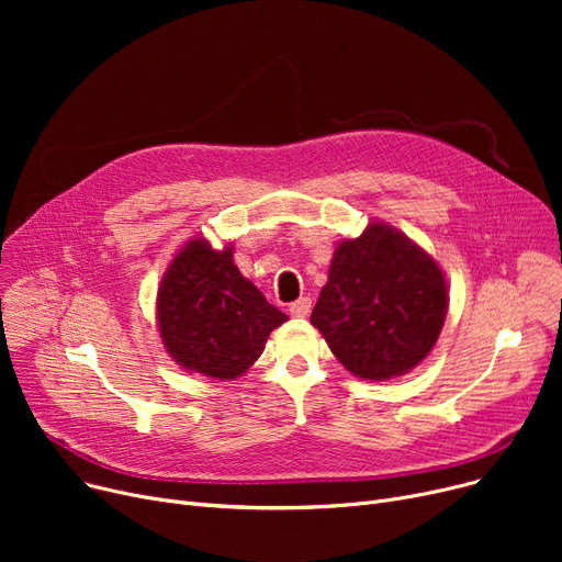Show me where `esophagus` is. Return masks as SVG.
<instances>
[{
  "instance_id": "34e87169",
  "label": "esophagus",
  "mask_w": 562,
  "mask_h": 562,
  "mask_svg": "<svg viewBox=\"0 0 562 562\" xmlns=\"http://www.w3.org/2000/svg\"><path fill=\"white\" fill-rule=\"evenodd\" d=\"M310 312H312V301H310V299H299L296 303L289 305V314H291V316L305 318V316H310Z\"/></svg>"
}]
</instances>
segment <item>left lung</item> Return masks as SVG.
Wrapping results in <instances>:
<instances>
[{"instance_id":"1","label":"left lung","mask_w":562,"mask_h":562,"mask_svg":"<svg viewBox=\"0 0 562 562\" xmlns=\"http://www.w3.org/2000/svg\"><path fill=\"white\" fill-rule=\"evenodd\" d=\"M447 305L435 259L398 229L371 223L358 239L337 246L312 326L350 373L385 380L428 356Z\"/></svg>"}]
</instances>
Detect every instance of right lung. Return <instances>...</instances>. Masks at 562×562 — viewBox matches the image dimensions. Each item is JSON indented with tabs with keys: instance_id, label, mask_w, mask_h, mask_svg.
<instances>
[{
	"instance_id": "add662e5",
	"label": "right lung",
	"mask_w": 562,
	"mask_h": 562,
	"mask_svg": "<svg viewBox=\"0 0 562 562\" xmlns=\"http://www.w3.org/2000/svg\"><path fill=\"white\" fill-rule=\"evenodd\" d=\"M157 321L177 364L229 380L261 356L266 337L286 314L239 273L232 248L214 250L204 239H193L161 280Z\"/></svg>"
}]
</instances>
